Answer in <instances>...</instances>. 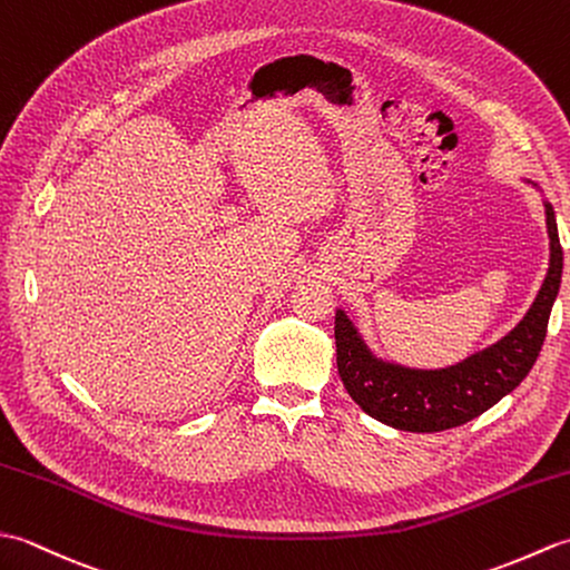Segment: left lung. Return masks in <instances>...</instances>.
I'll return each mask as SVG.
<instances>
[{
  "mask_svg": "<svg viewBox=\"0 0 570 570\" xmlns=\"http://www.w3.org/2000/svg\"><path fill=\"white\" fill-rule=\"evenodd\" d=\"M543 208H547L551 259L534 304L502 341L458 365L414 370L384 362L372 355L347 313L335 311L337 372L347 394L365 414L399 431L433 433L463 426L517 390L541 353L563 274V249L556 215L549 200H543Z\"/></svg>",
  "mask_w": 570,
  "mask_h": 570,
  "instance_id": "1",
  "label": "left lung"
}]
</instances>
